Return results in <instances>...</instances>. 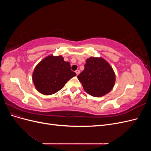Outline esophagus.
<instances>
[{"label": "esophagus", "mask_w": 151, "mask_h": 151, "mask_svg": "<svg viewBox=\"0 0 151 151\" xmlns=\"http://www.w3.org/2000/svg\"><path fill=\"white\" fill-rule=\"evenodd\" d=\"M76 73L77 76H78V75L79 74V73H80V70H77L76 71Z\"/></svg>", "instance_id": "1"}]
</instances>
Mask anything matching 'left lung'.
Listing matches in <instances>:
<instances>
[{"mask_svg": "<svg viewBox=\"0 0 151 151\" xmlns=\"http://www.w3.org/2000/svg\"><path fill=\"white\" fill-rule=\"evenodd\" d=\"M86 92L94 97H101L113 88L115 74L109 63L101 57H89L84 70L77 76Z\"/></svg>", "mask_w": 151, "mask_h": 151, "instance_id": "8db88e82", "label": "left lung"}]
</instances>
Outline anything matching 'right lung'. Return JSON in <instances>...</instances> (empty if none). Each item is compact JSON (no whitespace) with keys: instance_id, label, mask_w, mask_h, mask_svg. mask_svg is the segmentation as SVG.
<instances>
[{"instance_id":"obj_1","label":"right lung","mask_w":151,"mask_h":151,"mask_svg":"<svg viewBox=\"0 0 151 151\" xmlns=\"http://www.w3.org/2000/svg\"><path fill=\"white\" fill-rule=\"evenodd\" d=\"M76 74L71 70L70 64L61 55H50L41 60L35 68L32 79L39 93L51 95L64 87Z\"/></svg>"}]
</instances>
